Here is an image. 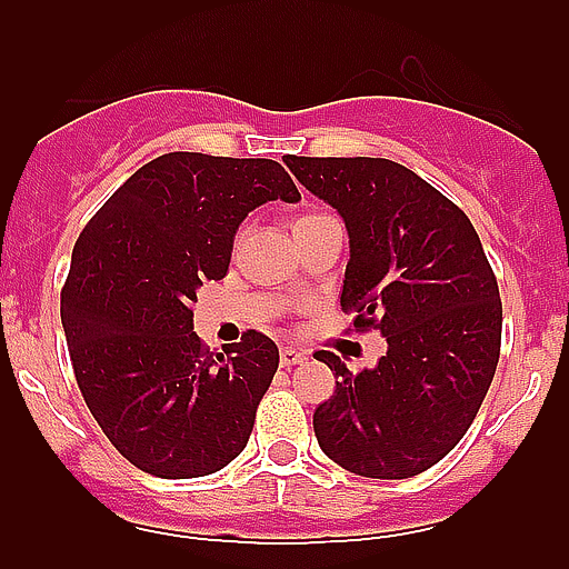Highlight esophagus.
Listing matches in <instances>:
<instances>
[{
	"label": "esophagus",
	"instance_id": "esophagus-1",
	"mask_svg": "<svg viewBox=\"0 0 569 569\" xmlns=\"http://www.w3.org/2000/svg\"><path fill=\"white\" fill-rule=\"evenodd\" d=\"M302 360H308L306 349H297V347L280 349V363L283 366H297V363H302Z\"/></svg>",
	"mask_w": 569,
	"mask_h": 569
}]
</instances>
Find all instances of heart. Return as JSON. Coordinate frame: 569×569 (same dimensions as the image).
<instances>
[{"label": "heart", "mask_w": 569, "mask_h": 569, "mask_svg": "<svg viewBox=\"0 0 569 569\" xmlns=\"http://www.w3.org/2000/svg\"><path fill=\"white\" fill-rule=\"evenodd\" d=\"M317 217H325V214H321V211H308V214H300V220H297V226H300V222L317 220Z\"/></svg>", "instance_id": "obj_1"}]
</instances>
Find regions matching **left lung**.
Wrapping results in <instances>:
<instances>
[{"label":"left lung","mask_w":569,"mask_h":569,"mask_svg":"<svg viewBox=\"0 0 569 569\" xmlns=\"http://www.w3.org/2000/svg\"><path fill=\"white\" fill-rule=\"evenodd\" d=\"M291 173L347 222L341 311L388 341L375 369L338 377L313 412L327 457L369 479H410L443 460L473 423L501 355V295L460 206L391 159L286 157Z\"/></svg>","instance_id":"left-lung-1"}]
</instances>
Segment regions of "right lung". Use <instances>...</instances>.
Returning <instances> with one entry per match:
<instances>
[{
    "label": "right lung",
    "instance_id": "obj_1",
    "mask_svg": "<svg viewBox=\"0 0 569 569\" xmlns=\"http://www.w3.org/2000/svg\"><path fill=\"white\" fill-rule=\"evenodd\" d=\"M300 200L272 159L173 151L142 164L82 228L60 295L77 386L109 443L159 479L209 476L248 446L278 347L258 330L209 352L194 291L222 280L244 217Z\"/></svg>",
    "mask_w": 569,
    "mask_h": 569
}]
</instances>
